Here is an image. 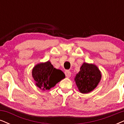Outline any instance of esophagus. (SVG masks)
Masks as SVG:
<instances>
[{
    "mask_svg": "<svg viewBox=\"0 0 124 124\" xmlns=\"http://www.w3.org/2000/svg\"><path fill=\"white\" fill-rule=\"evenodd\" d=\"M65 76L67 78H69L71 77V73L70 72V71L69 70H66L65 72Z\"/></svg>",
    "mask_w": 124,
    "mask_h": 124,
    "instance_id": "1",
    "label": "esophagus"
}]
</instances>
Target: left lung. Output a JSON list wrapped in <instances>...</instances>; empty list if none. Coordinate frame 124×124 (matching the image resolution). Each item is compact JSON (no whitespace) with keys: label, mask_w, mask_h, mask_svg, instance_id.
Here are the masks:
<instances>
[{"label":"left lung","mask_w":124,"mask_h":124,"mask_svg":"<svg viewBox=\"0 0 124 124\" xmlns=\"http://www.w3.org/2000/svg\"><path fill=\"white\" fill-rule=\"evenodd\" d=\"M101 77V72L96 65L84 62L75 77L74 81L78 90L81 93L86 94L96 88Z\"/></svg>","instance_id":"1"}]
</instances>
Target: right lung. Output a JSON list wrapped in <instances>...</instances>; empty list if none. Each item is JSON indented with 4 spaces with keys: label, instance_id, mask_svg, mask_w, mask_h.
<instances>
[{
    "label": "right lung",
    "instance_id": "right-lung-1",
    "mask_svg": "<svg viewBox=\"0 0 124 124\" xmlns=\"http://www.w3.org/2000/svg\"><path fill=\"white\" fill-rule=\"evenodd\" d=\"M32 76L36 86L42 90H50L65 78V74L54 68L49 61L36 65L32 69Z\"/></svg>",
    "mask_w": 124,
    "mask_h": 124
}]
</instances>
